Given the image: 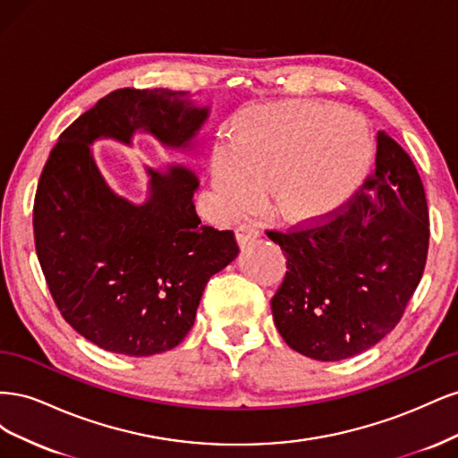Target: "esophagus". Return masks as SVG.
I'll use <instances>...</instances> for the list:
<instances>
[{
	"label": "esophagus",
	"instance_id": "34e87169",
	"mask_svg": "<svg viewBox=\"0 0 458 458\" xmlns=\"http://www.w3.org/2000/svg\"><path fill=\"white\" fill-rule=\"evenodd\" d=\"M234 233H237V241L241 244H246L248 241L259 237V227L252 224V221H242V224H239L237 229H234Z\"/></svg>",
	"mask_w": 458,
	"mask_h": 458
}]
</instances>
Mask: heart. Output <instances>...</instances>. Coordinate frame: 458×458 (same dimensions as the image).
Masks as SVG:
<instances>
[{
    "instance_id": "obj_1",
    "label": "heart",
    "mask_w": 458,
    "mask_h": 458,
    "mask_svg": "<svg viewBox=\"0 0 458 458\" xmlns=\"http://www.w3.org/2000/svg\"><path fill=\"white\" fill-rule=\"evenodd\" d=\"M229 145L212 155L214 185L231 210L259 192L293 221H313L340 208L361 182L372 140L361 116L335 105L288 101L241 110Z\"/></svg>"
}]
</instances>
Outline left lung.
I'll list each match as a JSON object with an SVG mask.
<instances>
[{"instance_id":"8db88e82","label":"left lung","mask_w":458,"mask_h":458,"mask_svg":"<svg viewBox=\"0 0 458 458\" xmlns=\"http://www.w3.org/2000/svg\"><path fill=\"white\" fill-rule=\"evenodd\" d=\"M428 202L407 152L378 133L374 170L335 212L267 231L286 254L271 298L290 348L340 361L378 344L401 321L428 258Z\"/></svg>"}]
</instances>
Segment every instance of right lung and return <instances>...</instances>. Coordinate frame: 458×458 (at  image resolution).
Listing matches in <instances>:
<instances>
[{
  "label": "right lung",
  "instance_id": "obj_1",
  "mask_svg": "<svg viewBox=\"0 0 458 458\" xmlns=\"http://www.w3.org/2000/svg\"><path fill=\"white\" fill-rule=\"evenodd\" d=\"M206 116L182 91L116 89L61 133L39 175L32 224L49 293L64 321L106 352L147 357L182 344L204 286L239 244L233 231L202 225L191 170L148 168L150 197L135 206L105 183L89 145H130L145 130L187 147Z\"/></svg>",
  "mask_w": 458,
  "mask_h": 458
}]
</instances>
